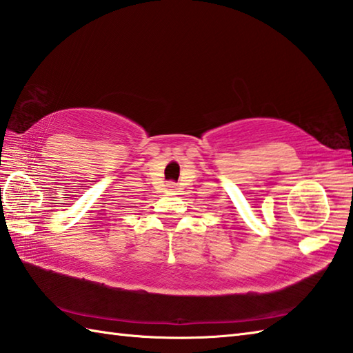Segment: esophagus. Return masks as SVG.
Here are the masks:
<instances>
[{"mask_svg": "<svg viewBox=\"0 0 353 353\" xmlns=\"http://www.w3.org/2000/svg\"><path fill=\"white\" fill-rule=\"evenodd\" d=\"M168 186L172 190V188H174V183H168Z\"/></svg>", "mask_w": 353, "mask_h": 353, "instance_id": "obj_1", "label": "esophagus"}]
</instances>
